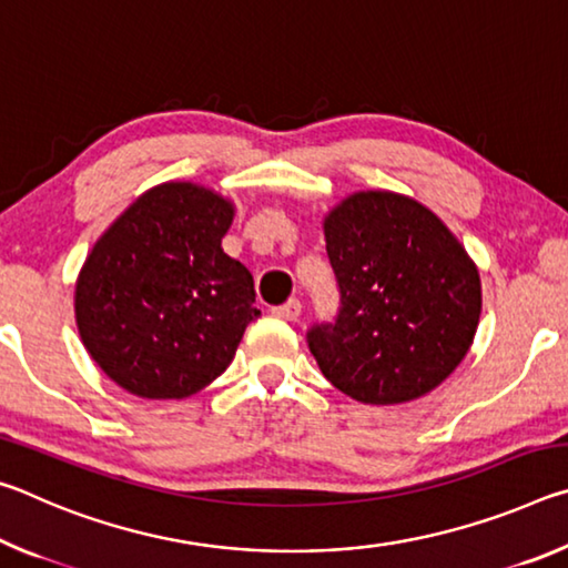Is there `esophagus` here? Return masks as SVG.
Wrapping results in <instances>:
<instances>
[{"label": "esophagus", "instance_id": "esophagus-1", "mask_svg": "<svg viewBox=\"0 0 568 568\" xmlns=\"http://www.w3.org/2000/svg\"><path fill=\"white\" fill-rule=\"evenodd\" d=\"M301 301L297 297H291L285 305H277L273 307V315L275 318H283V321H297V315H301Z\"/></svg>", "mask_w": 568, "mask_h": 568}]
</instances>
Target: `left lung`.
I'll return each mask as SVG.
<instances>
[{"mask_svg": "<svg viewBox=\"0 0 568 568\" xmlns=\"http://www.w3.org/2000/svg\"><path fill=\"white\" fill-rule=\"evenodd\" d=\"M341 285L333 325L307 345L353 400L396 406L438 388L474 343L480 277L444 220L390 190H358L323 220Z\"/></svg>", "mask_w": 568, "mask_h": 568, "instance_id": "8db88e82", "label": "left lung"}]
</instances>
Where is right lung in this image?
<instances>
[{
  "instance_id": "1",
  "label": "right lung",
  "mask_w": 568,
  "mask_h": 568,
  "mask_svg": "<svg viewBox=\"0 0 568 568\" xmlns=\"http://www.w3.org/2000/svg\"><path fill=\"white\" fill-rule=\"evenodd\" d=\"M235 205L170 180L142 192L92 245L74 285L90 358L122 390L180 400L235 358L261 311L247 267L223 250Z\"/></svg>"
}]
</instances>
